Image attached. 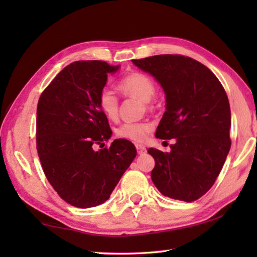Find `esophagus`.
I'll return each mask as SVG.
<instances>
[{
  "label": "esophagus",
  "instance_id": "esophagus-1",
  "mask_svg": "<svg viewBox=\"0 0 257 257\" xmlns=\"http://www.w3.org/2000/svg\"><path fill=\"white\" fill-rule=\"evenodd\" d=\"M136 149H137V153L139 154V155H143V154H145L146 153V149L143 145H139V144H137L136 145Z\"/></svg>",
  "mask_w": 257,
  "mask_h": 257
}]
</instances>
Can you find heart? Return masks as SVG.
Here are the masks:
<instances>
[{
    "label": "heart",
    "instance_id": "heart-1",
    "mask_svg": "<svg viewBox=\"0 0 257 257\" xmlns=\"http://www.w3.org/2000/svg\"><path fill=\"white\" fill-rule=\"evenodd\" d=\"M119 92L127 97L136 98L144 103L146 108H151V101L156 93V86L151 77L141 72H133L125 76L118 84ZM98 107L108 120L114 121L119 116V99L110 89L104 88L98 95ZM151 130L147 122L123 123L115 130L116 137L130 142L145 141Z\"/></svg>",
    "mask_w": 257,
    "mask_h": 257
}]
</instances>
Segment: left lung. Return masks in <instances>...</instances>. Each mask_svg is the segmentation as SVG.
I'll list each match as a JSON object with an SVG mask.
<instances>
[{
    "mask_svg": "<svg viewBox=\"0 0 257 257\" xmlns=\"http://www.w3.org/2000/svg\"><path fill=\"white\" fill-rule=\"evenodd\" d=\"M133 63L164 90L165 112L155 136L176 139L169 153L147 151L155 160L152 181L164 196L196 201L215 182L231 146L227 93L210 69L188 56L154 55Z\"/></svg>",
    "mask_w": 257,
    "mask_h": 257,
    "instance_id": "left-lung-1",
    "label": "left lung"
}]
</instances>
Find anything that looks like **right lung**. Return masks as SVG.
I'll return each instance as SVG.
<instances>
[{"label":"right lung","mask_w":257,"mask_h":257,"mask_svg":"<svg viewBox=\"0 0 257 257\" xmlns=\"http://www.w3.org/2000/svg\"><path fill=\"white\" fill-rule=\"evenodd\" d=\"M120 66L104 61H76L59 72L37 105V153L47 180L72 206H97L110 198L136 158V147L115 139L108 149L94 150L112 130L98 107L107 76Z\"/></svg>","instance_id":"right-lung-1"}]
</instances>
